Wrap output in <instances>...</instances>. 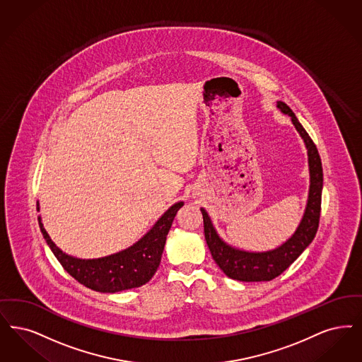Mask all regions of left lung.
Instances as JSON below:
<instances>
[{
	"mask_svg": "<svg viewBox=\"0 0 362 362\" xmlns=\"http://www.w3.org/2000/svg\"><path fill=\"white\" fill-rule=\"evenodd\" d=\"M277 107L291 117L292 124L300 133L308 151V167H310V192L303 219L295 234L286 244L275 250L264 253H249L226 245L218 235L207 213L201 209L203 217V230L207 246L211 256L217 262L223 274L240 281H271L281 275L289 265L296 260L307 246L314 240L319 226L322 187H323V170L317 145L311 140L302 124L298 121L288 105L277 102Z\"/></svg>",
	"mask_w": 362,
	"mask_h": 362,
	"instance_id": "8db88e82",
	"label": "left lung"
}]
</instances>
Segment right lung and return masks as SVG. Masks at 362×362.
<instances>
[{
  "label": "right lung",
  "mask_w": 362,
  "mask_h": 362,
  "mask_svg": "<svg viewBox=\"0 0 362 362\" xmlns=\"http://www.w3.org/2000/svg\"><path fill=\"white\" fill-rule=\"evenodd\" d=\"M182 206L183 202L175 203L137 244L119 253L97 260H79L67 256L52 243L44 229L40 217L39 226L44 240L64 271L73 276L78 283L100 292H118L141 287L155 275L159 268L167 234Z\"/></svg>",
  "instance_id": "obj_1"
}]
</instances>
